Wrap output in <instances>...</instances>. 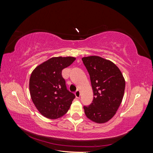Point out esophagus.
Returning <instances> with one entry per match:
<instances>
[{
	"mask_svg": "<svg viewBox=\"0 0 153 153\" xmlns=\"http://www.w3.org/2000/svg\"><path fill=\"white\" fill-rule=\"evenodd\" d=\"M75 96L77 98H79L80 96V92L79 90H76L75 92Z\"/></svg>",
	"mask_w": 153,
	"mask_h": 153,
	"instance_id": "1",
	"label": "esophagus"
}]
</instances>
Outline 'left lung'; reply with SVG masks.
<instances>
[{"mask_svg":"<svg viewBox=\"0 0 153 153\" xmlns=\"http://www.w3.org/2000/svg\"><path fill=\"white\" fill-rule=\"evenodd\" d=\"M83 63L89 74L94 98L84 106L87 118L96 123H105L116 114L124 96L125 80L114 63L99 56L85 57Z\"/></svg>","mask_w":153,"mask_h":153,"instance_id":"left-lung-1","label":"left lung"}]
</instances>
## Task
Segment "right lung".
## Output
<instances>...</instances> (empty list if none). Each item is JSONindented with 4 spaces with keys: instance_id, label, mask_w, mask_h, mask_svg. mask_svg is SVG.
<instances>
[{
    "instance_id": "obj_1",
    "label": "right lung",
    "mask_w": 153,
    "mask_h": 153,
    "mask_svg": "<svg viewBox=\"0 0 153 153\" xmlns=\"http://www.w3.org/2000/svg\"><path fill=\"white\" fill-rule=\"evenodd\" d=\"M73 57H52L37 66L29 80L31 99L44 117L55 119L66 114L75 96L69 92L62 69L75 61Z\"/></svg>"
}]
</instances>
